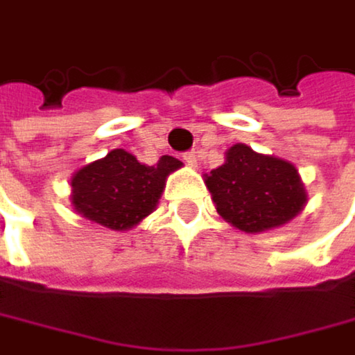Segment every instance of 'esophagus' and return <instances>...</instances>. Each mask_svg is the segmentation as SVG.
I'll list each match as a JSON object with an SVG mask.
<instances>
[{"label": "esophagus", "mask_w": 355, "mask_h": 355, "mask_svg": "<svg viewBox=\"0 0 355 355\" xmlns=\"http://www.w3.org/2000/svg\"><path fill=\"white\" fill-rule=\"evenodd\" d=\"M182 160H184V164H189V166H195V164H197L195 152H184V154H182Z\"/></svg>", "instance_id": "34e87169"}]
</instances>
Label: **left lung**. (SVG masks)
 I'll list each match as a JSON object with an SVG mask.
<instances>
[{
    "instance_id": "left-lung-1",
    "label": "left lung",
    "mask_w": 355,
    "mask_h": 355,
    "mask_svg": "<svg viewBox=\"0 0 355 355\" xmlns=\"http://www.w3.org/2000/svg\"><path fill=\"white\" fill-rule=\"evenodd\" d=\"M205 182L217 213L248 234L284 225L306 201L291 162L258 154L245 144L232 146L225 162L211 171Z\"/></svg>"
}]
</instances>
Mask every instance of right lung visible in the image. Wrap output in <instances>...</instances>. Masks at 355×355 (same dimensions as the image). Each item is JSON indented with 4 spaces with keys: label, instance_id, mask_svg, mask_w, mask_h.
I'll return each mask as SVG.
<instances>
[{
    "label": "right lung",
    "instance_id": "obj_1",
    "mask_svg": "<svg viewBox=\"0 0 355 355\" xmlns=\"http://www.w3.org/2000/svg\"><path fill=\"white\" fill-rule=\"evenodd\" d=\"M180 164L175 156H160L154 166H146L125 150H112L73 177V205L103 227L130 230L154 211L166 177Z\"/></svg>",
    "mask_w": 355,
    "mask_h": 355
}]
</instances>
